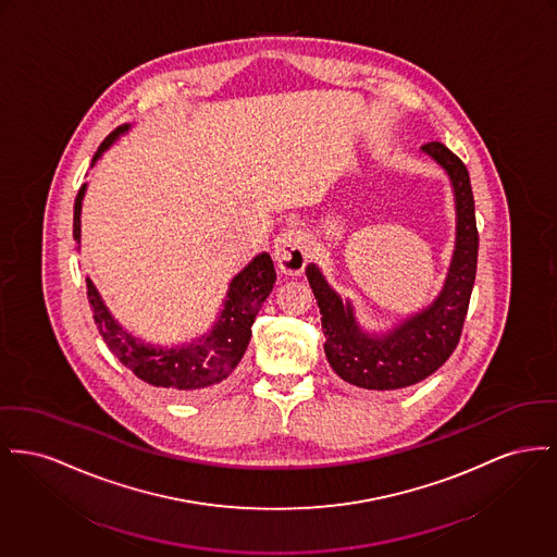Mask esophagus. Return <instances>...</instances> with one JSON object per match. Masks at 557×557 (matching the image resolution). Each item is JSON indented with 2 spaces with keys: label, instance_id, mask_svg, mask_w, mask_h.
I'll return each instance as SVG.
<instances>
[{
  "label": "esophagus",
  "instance_id": "34e87169",
  "mask_svg": "<svg viewBox=\"0 0 557 557\" xmlns=\"http://www.w3.org/2000/svg\"><path fill=\"white\" fill-rule=\"evenodd\" d=\"M309 250L311 248L307 235L296 227L280 231L273 242V259L288 275L302 273L305 264L309 261Z\"/></svg>",
  "mask_w": 557,
  "mask_h": 557
}]
</instances>
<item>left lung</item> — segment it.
I'll return each instance as SVG.
<instances>
[{
    "instance_id": "8db88e82",
    "label": "left lung",
    "mask_w": 557,
    "mask_h": 557,
    "mask_svg": "<svg viewBox=\"0 0 557 557\" xmlns=\"http://www.w3.org/2000/svg\"><path fill=\"white\" fill-rule=\"evenodd\" d=\"M423 153L450 176L457 203L455 255L442 293L421 313L404 320L387 334H368L358 322L351 302H343L327 286L315 264L307 267V280L315 295L326 334L332 370L360 389L393 392L421 383L457 349L469 309L478 269V227L471 181L465 164L442 143L423 145Z\"/></svg>"
}]
</instances>
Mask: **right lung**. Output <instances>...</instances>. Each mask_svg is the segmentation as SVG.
<instances>
[{
    "mask_svg": "<svg viewBox=\"0 0 557 557\" xmlns=\"http://www.w3.org/2000/svg\"><path fill=\"white\" fill-rule=\"evenodd\" d=\"M131 124H124L111 132L92 158L97 164L100 156L126 132ZM86 185H82L73 206V239L79 244L82 237V199ZM275 269L267 252L248 262L230 284V293L223 302V311L212 330L196 341L181 347H153L128 334L115 322L102 302L92 280L86 277L88 300L95 311V322L109 351L132 372L153 385L181 395H196L225 381L235 366L244 358L252 336V324L264 298L273 290Z\"/></svg>",
    "mask_w": 557,
    "mask_h": 557,
    "instance_id": "add662e5",
    "label": "right lung"
}]
</instances>
